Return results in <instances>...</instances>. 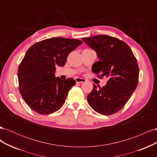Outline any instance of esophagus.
<instances>
[{
	"label": "esophagus",
	"instance_id": "esophagus-1",
	"mask_svg": "<svg viewBox=\"0 0 157 157\" xmlns=\"http://www.w3.org/2000/svg\"><path fill=\"white\" fill-rule=\"evenodd\" d=\"M75 81H76V82H77V83H82V82H86V80H85L84 78L77 77V78H75Z\"/></svg>",
	"mask_w": 157,
	"mask_h": 157
}]
</instances>
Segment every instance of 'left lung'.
Instances as JSON below:
<instances>
[{"mask_svg":"<svg viewBox=\"0 0 157 157\" xmlns=\"http://www.w3.org/2000/svg\"><path fill=\"white\" fill-rule=\"evenodd\" d=\"M82 40L96 52L99 59L94 63L92 72L99 78H109L102 88L94 85L87 96L88 102L97 113L113 115L126 105L137 86V59L129 46L115 37L99 35Z\"/></svg>","mask_w":157,"mask_h":157,"instance_id":"1","label":"left lung"}]
</instances>
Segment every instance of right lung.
Listing matches in <instances>:
<instances>
[{"label": "right lung", "mask_w": 157, "mask_h": 157, "mask_svg": "<svg viewBox=\"0 0 157 157\" xmlns=\"http://www.w3.org/2000/svg\"><path fill=\"white\" fill-rule=\"evenodd\" d=\"M82 44L77 39L55 37L36 42L26 52L17 71L19 90L33 111L48 115L63 106L76 82L55 77L56 66H64L69 54Z\"/></svg>", "instance_id": "right-lung-1"}]
</instances>
